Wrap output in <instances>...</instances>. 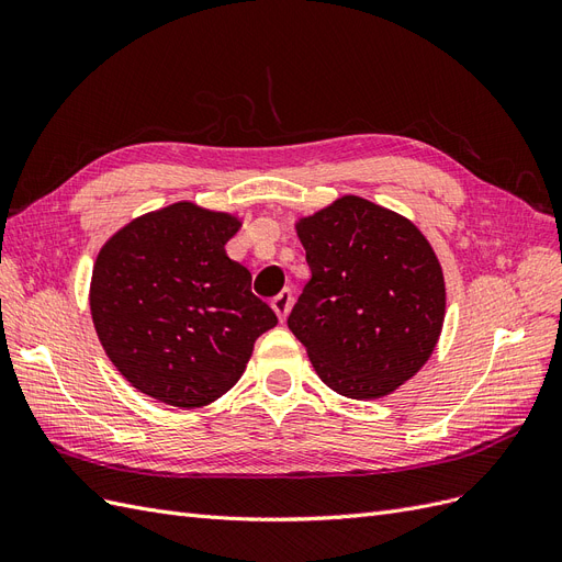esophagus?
Wrapping results in <instances>:
<instances>
[{
    "mask_svg": "<svg viewBox=\"0 0 562 562\" xmlns=\"http://www.w3.org/2000/svg\"><path fill=\"white\" fill-rule=\"evenodd\" d=\"M271 307H274V312L281 321H285L288 312H291V307H293V293L288 291V288H283V291L274 300H271Z\"/></svg>",
    "mask_w": 562,
    "mask_h": 562,
    "instance_id": "esophagus-1",
    "label": "esophagus"
}]
</instances>
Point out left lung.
Segmentation results:
<instances>
[{"label":"left lung","mask_w":562,"mask_h":562,"mask_svg":"<svg viewBox=\"0 0 562 562\" xmlns=\"http://www.w3.org/2000/svg\"><path fill=\"white\" fill-rule=\"evenodd\" d=\"M312 279L288 316L316 375L382 398L429 361L446 316L443 269L403 215L342 196L297 223Z\"/></svg>","instance_id":"obj_1"}]
</instances>
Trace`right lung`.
Returning a JSON list of instances; mask_svg holds the SVG:
<instances>
[{
    "instance_id": "1",
    "label": "right lung",
    "mask_w": 562,
    "mask_h": 562,
    "mask_svg": "<svg viewBox=\"0 0 562 562\" xmlns=\"http://www.w3.org/2000/svg\"><path fill=\"white\" fill-rule=\"evenodd\" d=\"M234 215L190 201L147 213L100 248L91 316L110 361L143 394L201 407L239 382L279 318L250 291V271L225 244Z\"/></svg>"
}]
</instances>
